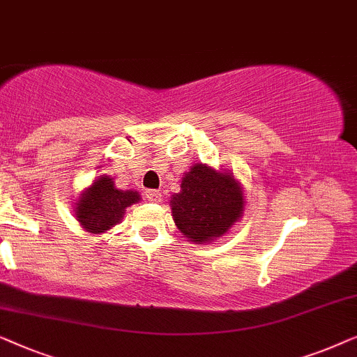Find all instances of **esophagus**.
Masks as SVG:
<instances>
[{
    "label": "esophagus",
    "mask_w": 357,
    "mask_h": 357,
    "mask_svg": "<svg viewBox=\"0 0 357 357\" xmlns=\"http://www.w3.org/2000/svg\"><path fill=\"white\" fill-rule=\"evenodd\" d=\"M145 197H147L150 202H162V192H160V190L149 189L147 192H145Z\"/></svg>",
    "instance_id": "1"
}]
</instances>
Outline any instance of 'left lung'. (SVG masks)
Returning a JSON list of instances; mask_svg holds the SVG:
<instances>
[{"mask_svg":"<svg viewBox=\"0 0 357 357\" xmlns=\"http://www.w3.org/2000/svg\"><path fill=\"white\" fill-rule=\"evenodd\" d=\"M169 205L174 223L188 241L208 244L243 217L244 195L233 174L197 163L184 174Z\"/></svg>","mask_w":357,"mask_h":357,"instance_id":"1","label":"left lung"}]
</instances>
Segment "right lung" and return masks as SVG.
Returning a JSON list of instances; mask_svg holds the SVG:
<instances>
[{"instance_id":"1","label":"right lung","mask_w":357,"mask_h":357,"mask_svg":"<svg viewBox=\"0 0 357 357\" xmlns=\"http://www.w3.org/2000/svg\"><path fill=\"white\" fill-rule=\"evenodd\" d=\"M139 200L137 190L118 189L113 178L102 174L79 195L74 212L80 227L92 234H100L121 222L126 208Z\"/></svg>"}]
</instances>
